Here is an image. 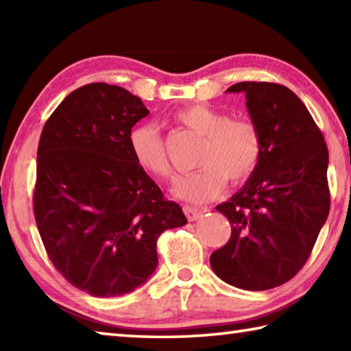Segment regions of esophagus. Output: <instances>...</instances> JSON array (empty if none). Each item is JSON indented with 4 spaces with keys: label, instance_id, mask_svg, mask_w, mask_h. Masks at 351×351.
Masks as SVG:
<instances>
[{
    "label": "esophagus",
    "instance_id": "esophagus-1",
    "mask_svg": "<svg viewBox=\"0 0 351 351\" xmlns=\"http://www.w3.org/2000/svg\"><path fill=\"white\" fill-rule=\"evenodd\" d=\"M184 213H186V217L189 221H197V219L203 215L204 210L198 209V207H192V206H184Z\"/></svg>",
    "mask_w": 351,
    "mask_h": 351
}]
</instances>
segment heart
Listing matches in <instances>:
<instances>
[{
	"instance_id": "heart-1",
	"label": "heart",
	"mask_w": 351,
	"mask_h": 351,
	"mask_svg": "<svg viewBox=\"0 0 351 351\" xmlns=\"http://www.w3.org/2000/svg\"><path fill=\"white\" fill-rule=\"evenodd\" d=\"M182 125L204 136L197 164L198 170L175 182L173 195L189 203H207L223 192L228 180L245 182L252 176L261 158V136L249 119H229L203 104L190 105L176 114ZM132 156L142 171L156 180H169L171 165L161 133L153 123H141L128 134Z\"/></svg>"
}]
</instances>
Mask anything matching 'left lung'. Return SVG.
I'll return each instance as SVG.
<instances>
[{
    "label": "left lung",
    "mask_w": 351,
    "mask_h": 351,
    "mask_svg": "<svg viewBox=\"0 0 351 351\" xmlns=\"http://www.w3.org/2000/svg\"><path fill=\"white\" fill-rule=\"evenodd\" d=\"M228 93H245L263 150L245 186L217 206L232 234L212 252L210 266L232 287L265 291L302 269L326 221L328 148L310 111L289 88L240 82Z\"/></svg>",
    "instance_id": "8db88e82"
}]
</instances>
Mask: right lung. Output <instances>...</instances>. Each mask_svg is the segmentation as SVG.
Instances as JSON below:
<instances>
[{
	"instance_id": "add662e5",
	"label": "right lung",
	"mask_w": 351,
	"mask_h": 351,
	"mask_svg": "<svg viewBox=\"0 0 351 351\" xmlns=\"http://www.w3.org/2000/svg\"><path fill=\"white\" fill-rule=\"evenodd\" d=\"M148 112L123 88L90 83L64 97L40 136V237L56 269L94 297L145 283L158 266L159 235L187 223L130 152L128 134Z\"/></svg>"
}]
</instances>
